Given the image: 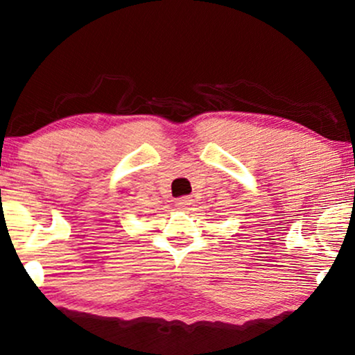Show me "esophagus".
I'll return each mask as SVG.
<instances>
[{
  "mask_svg": "<svg viewBox=\"0 0 355 355\" xmlns=\"http://www.w3.org/2000/svg\"><path fill=\"white\" fill-rule=\"evenodd\" d=\"M190 205H191L190 198H180V200H177L178 209H188V206Z\"/></svg>",
  "mask_w": 355,
  "mask_h": 355,
  "instance_id": "34e87169",
  "label": "esophagus"
}]
</instances>
